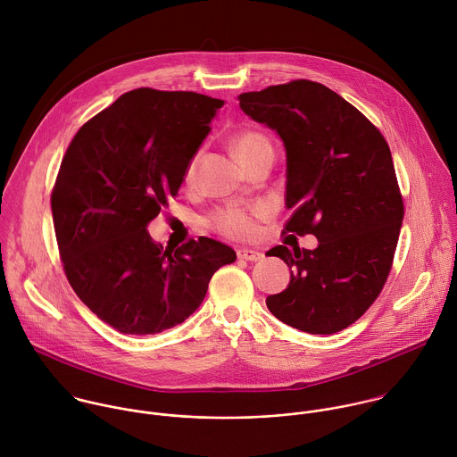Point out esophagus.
<instances>
[{"mask_svg": "<svg viewBox=\"0 0 457 457\" xmlns=\"http://www.w3.org/2000/svg\"><path fill=\"white\" fill-rule=\"evenodd\" d=\"M237 254H238L240 260H247V262H260V260H263V253L254 251V249H247V247L238 249Z\"/></svg>", "mask_w": 457, "mask_h": 457, "instance_id": "obj_1", "label": "esophagus"}]
</instances>
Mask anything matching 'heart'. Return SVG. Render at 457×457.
Returning <instances> with one entry per match:
<instances>
[{
	"label": "heart",
	"instance_id": "heart-1",
	"mask_svg": "<svg viewBox=\"0 0 457 457\" xmlns=\"http://www.w3.org/2000/svg\"><path fill=\"white\" fill-rule=\"evenodd\" d=\"M265 147H270V144L267 142V138L256 131H242L235 137L233 140V149L238 156V160L242 162V165L253 158L260 149H265ZM195 170H197V158H194L187 170H185V181L190 183L194 181L195 178ZM262 210L260 208H242V206H226V208H220L217 210L210 222L212 226L229 237V238H249L254 235L256 231V217H260Z\"/></svg>",
	"mask_w": 457,
	"mask_h": 457
}]
</instances>
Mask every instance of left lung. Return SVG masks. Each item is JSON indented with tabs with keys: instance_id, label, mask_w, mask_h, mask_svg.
I'll list each match as a JSON object with an SVG mask.
<instances>
[{
	"instance_id": "1",
	"label": "left lung",
	"mask_w": 457,
	"mask_h": 457,
	"mask_svg": "<svg viewBox=\"0 0 457 457\" xmlns=\"http://www.w3.org/2000/svg\"><path fill=\"white\" fill-rule=\"evenodd\" d=\"M253 120L287 151L285 226L319 245L267 254L290 267L288 287L267 297L281 322L333 335L356 322L381 294L404 217L390 147L379 129L331 88L297 79L238 96Z\"/></svg>"
}]
</instances>
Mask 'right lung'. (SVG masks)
Segmentation results:
<instances>
[{
	"label": "right lung",
	"instance_id": "1",
	"mask_svg": "<svg viewBox=\"0 0 457 457\" xmlns=\"http://www.w3.org/2000/svg\"><path fill=\"white\" fill-rule=\"evenodd\" d=\"M222 99L135 88L79 128L60 165L51 212L65 276L103 322L156 335L187 320L237 253L213 238L176 251L149 222L176 195Z\"/></svg>",
	"mask_w": 457,
	"mask_h": 457
}]
</instances>
